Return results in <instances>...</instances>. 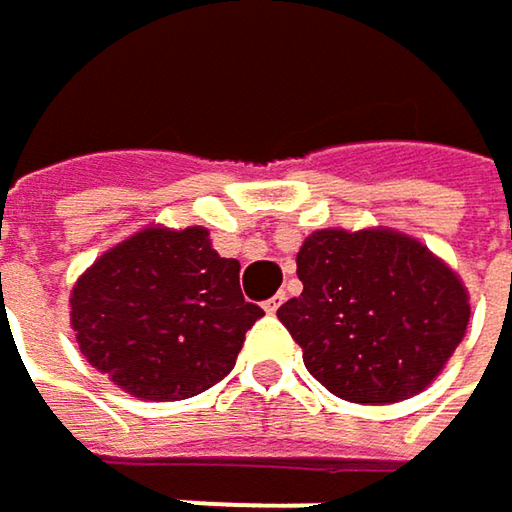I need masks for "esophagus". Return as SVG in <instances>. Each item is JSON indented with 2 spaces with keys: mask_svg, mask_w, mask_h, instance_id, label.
Instances as JSON below:
<instances>
[{
  "mask_svg": "<svg viewBox=\"0 0 512 512\" xmlns=\"http://www.w3.org/2000/svg\"><path fill=\"white\" fill-rule=\"evenodd\" d=\"M281 302H284V296H272V299L263 302V310H266V313H275V310L281 307Z\"/></svg>",
  "mask_w": 512,
  "mask_h": 512,
  "instance_id": "34e87169",
  "label": "esophagus"
}]
</instances>
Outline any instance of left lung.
<instances>
[{
	"instance_id": "left-lung-1",
	"label": "left lung",
	"mask_w": 512,
	"mask_h": 512,
	"mask_svg": "<svg viewBox=\"0 0 512 512\" xmlns=\"http://www.w3.org/2000/svg\"><path fill=\"white\" fill-rule=\"evenodd\" d=\"M302 296L278 319L307 372L357 404L425 390L460 346L469 296L422 243L395 231H313L296 255Z\"/></svg>"
}]
</instances>
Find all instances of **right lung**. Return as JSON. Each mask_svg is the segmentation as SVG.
<instances>
[{"mask_svg":"<svg viewBox=\"0 0 512 512\" xmlns=\"http://www.w3.org/2000/svg\"><path fill=\"white\" fill-rule=\"evenodd\" d=\"M72 328L90 366L149 401L210 390L263 316L243 299L240 263L205 228H146L99 257L72 290Z\"/></svg>","mask_w":512,"mask_h":512,"instance_id":"right-lung-1","label":"right lung"}]
</instances>
